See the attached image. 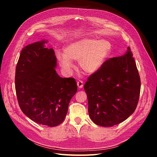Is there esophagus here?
Returning a JSON list of instances; mask_svg holds the SVG:
<instances>
[{
	"label": "esophagus",
	"instance_id": "obj_1",
	"mask_svg": "<svg viewBox=\"0 0 157 157\" xmlns=\"http://www.w3.org/2000/svg\"><path fill=\"white\" fill-rule=\"evenodd\" d=\"M77 85H78V88H79V89H82V88L83 87V82H82V81L79 80L78 82H77Z\"/></svg>",
	"mask_w": 157,
	"mask_h": 157
}]
</instances>
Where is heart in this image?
Wrapping results in <instances>:
<instances>
[{"instance_id": "obj_1", "label": "heart", "mask_w": 157, "mask_h": 157, "mask_svg": "<svg viewBox=\"0 0 157 157\" xmlns=\"http://www.w3.org/2000/svg\"><path fill=\"white\" fill-rule=\"evenodd\" d=\"M112 45L105 40L85 38L70 43L64 53H58L59 64L67 72L74 67L72 60H78L79 68L85 73L93 74L100 68L109 55Z\"/></svg>"}]
</instances>
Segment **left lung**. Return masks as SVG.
<instances>
[{
  "instance_id": "1",
  "label": "left lung",
  "mask_w": 157,
  "mask_h": 157,
  "mask_svg": "<svg viewBox=\"0 0 157 157\" xmlns=\"http://www.w3.org/2000/svg\"><path fill=\"white\" fill-rule=\"evenodd\" d=\"M140 87L138 70L128 48L124 55L106 60L86 82L90 119L105 127L123 122L137 107Z\"/></svg>"
}]
</instances>
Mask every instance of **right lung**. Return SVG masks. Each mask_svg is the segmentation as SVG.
<instances>
[{
	"mask_svg": "<svg viewBox=\"0 0 157 157\" xmlns=\"http://www.w3.org/2000/svg\"><path fill=\"white\" fill-rule=\"evenodd\" d=\"M47 40L25 46L16 66L15 83L19 107L36 123L50 127L61 123L78 87L74 78L57 73V58Z\"/></svg>",
	"mask_w": 157,
	"mask_h": 157,
	"instance_id": "add662e5",
	"label": "right lung"
}]
</instances>
